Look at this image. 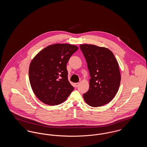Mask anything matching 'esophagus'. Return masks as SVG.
I'll return each mask as SVG.
<instances>
[{"label":"esophagus","instance_id":"34e87169","mask_svg":"<svg viewBox=\"0 0 147 147\" xmlns=\"http://www.w3.org/2000/svg\"><path fill=\"white\" fill-rule=\"evenodd\" d=\"M79 85V83H76L74 84V86H75L76 88H77Z\"/></svg>","mask_w":147,"mask_h":147}]
</instances>
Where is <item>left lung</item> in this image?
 Masks as SVG:
<instances>
[{
  "instance_id": "left-lung-1",
  "label": "left lung",
  "mask_w": 147,
  "mask_h": 147,
  "mask_svg": "<svg viewBox=\"0 0 147 147\" xmlns=\"http://www.w3.org/2000/svg\"><path fill=\"white\" fill-rule=\"evenodd\" d=\"M91 78L89 90L83 94L85 101L92 107L110 102L119 90L121 74L117 62L110 49L94 45H80Z\"/></svg>"
}]
</instances>
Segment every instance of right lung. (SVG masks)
<instances>
[{
  "mask_svg": "<svg viewBox=\"0 0 147 147\" xmlns=\"http://www.w3.org/2000/svg\"><path fill=\"white\" fill-rule=\"evenodd\" d=\"M78 47L67 43L49 45L31 61L29 80L35 95L45 104L62 103L74 90L68 79L67 63Z\"/></svg>",
  "mask_w": 147,
  "mask_h": 147,
  "instance_id": "add662e5",
  "label": "right lung"
}]
</instances>
